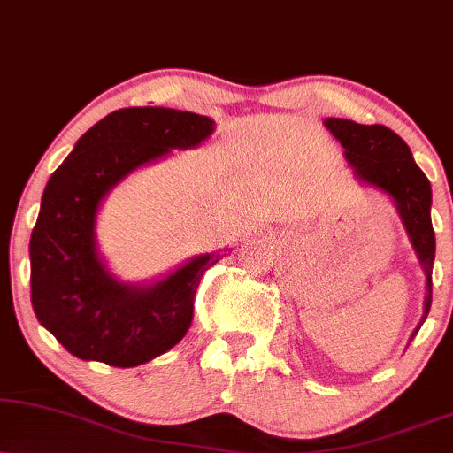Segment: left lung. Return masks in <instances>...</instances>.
<instances>
[{
  "label": "left lung",
  "instance_id": "left-lung-1",
  "mask_svg": "<svg viewBox=\"0 0 453 453\" xmlns=\"http://www.w3.org/2000/svg\"><path fill=\"white\" fill-rule=\"evenodd\" d=\"M326 127L345 148V157L365 184L387 192L397 204L418 259L426 272L428 295L425 322L433 301L434 232L431 223V184L422 173L405 142L385 125H359L347 119H326ZM420 322V324H422ZM418 330V328H416ZM414 339V336H411Z\"/></svg>",
  "mask_w": 453,
  "mask_h": 453
}]
</instances>
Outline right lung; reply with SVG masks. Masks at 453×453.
I'll return each instance as SVG.
<instances>
[{"label":"right lung","mask_w":453,"mask_h":453,"mask_svg":"<svg viewBox=\"0 0 453 453\" xmlns=\"http://www.w3.org/2000/svg\"><path fill=\"white\" fill-rule=\"evenodd\" d=\"M213 121L173 108L114 111L81 135L45 186L31 234L35 316L74 357L134 368L177 345L192 324L200 278L219 255L196 257L163 282L119 284L98 259L94 221L100 200L140 165L192 148Z\"/></svg>","instance_id":"1"}]
</instances>
